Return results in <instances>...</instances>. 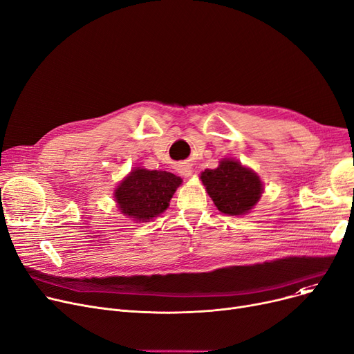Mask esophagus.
Wrapping results in <instances>:
<instances>
[{
	"label": "esophagus",
	"mask_w": 354,
	"mask_h": 354,
	"mask_svg": "<svg viewBox=\"0 0 354 354\" xmlns=\"http://www.w3.org/2000/svg\"><path fill=\"white\" fill-rule=\"evenodd\" d=\"M180 174L183 175V176H192V174H194V171L191 169L189 166H183L182 169H180Z\"/></svg>",
	"instance_id": "34e87169"
}]
</instances>
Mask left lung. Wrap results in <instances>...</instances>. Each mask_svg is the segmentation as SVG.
<instances>
[{
    "label": "left lung",
    "mask_w": 354,
    "mask_h": 354,
    "mask_svg": "<svg viewBox=\"0 0 354 354\" xmlns=\"http://www.w3.org/2000/svg\"><path fill=\"white\" fill-rule=\"evenodd\" d=\"M201 179L215 207L227 215L248 214L263 194L259 176L232 159H222L216 169H205Z\"/></svg>",
    "instance_id": "obj_1"
}]
</instances>
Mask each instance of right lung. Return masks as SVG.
Returning <instances> with one entry per match:
<instances>
[{"label": "right lung", "mask_w": 354, "mask_h": 354, "mask_svg": "<svg viewBox=\"0 0 354 354\" xmlns=\"http://www.w3.org/2000/svg\"><path fill=\"white\" fill-rule=\"evenodd\" d=\"M182 179L166 171L136 167L115 191V199L123 215L147 222L169 207L171 198Z\"/></svg>", "instance_id": "1"}]
</instances>
